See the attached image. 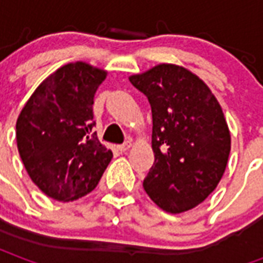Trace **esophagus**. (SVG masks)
Instances as JSON below:
<instances>
[{
    "label": "esophagus",
    "mask_w": 263,
    "mask_h": 263,
    "mask_svg": "<svg viewBox=\"0 0 263 263\" xmlns=\"http://www.w3.org/2000/svg\"><path fill=\"white\" fill-rule=\"evenodd\" d=\"M131 141H126V142L121 143V145H118V151H121V152H125V151H128V149L131 148Z\"/></svg>",
    "instance_id": "34e87169"
}]
</instances>
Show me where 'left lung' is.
<instances>
[{
  "label": "left lung",
  "mask_w": 263,
  "mask_h": 263,
  "mask_svg": "<svg viewBox=\"0 0 263 263\" xmlns=\"http://www.w3.org/2000/svg\"><path fill=\"white\" fill-rule=\"evenodd\" d=\"M152 108L154 166L143 189L172 214L203 203L226 171L231 137L220 104L184 67L158 65L129 77Z\"/></svg>",
  "instance_id": "1"
}]
</instances>
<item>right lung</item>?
I'll use <instances>...</instances> for the list:
<instances>
[{"instance_id":"obj_1","label":"right lung","mask_w":263,"mask_h":263,"mask_svg":"<svg viewBox=\"0 0 263 263\" xmlns=\"http://www.w3.org/2000/svg\"><path fill=\"white\" fill-rule=\"evenodd\" d=\"M107 76L84 62L43 80L16 121V145L32 182L58 201L92 192L112 152L92 132L94 94Z\"/></svg>"}]
</instances>
